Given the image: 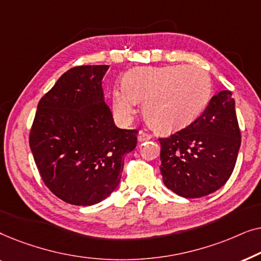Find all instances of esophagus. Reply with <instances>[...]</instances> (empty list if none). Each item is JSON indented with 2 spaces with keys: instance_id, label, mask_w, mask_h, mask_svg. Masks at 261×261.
<instances>
[{
  "instance_id": "1",
  "label": "esophagus",
  "mask_w": 261,
  "mask_h": 261,
  "mask_svg": "<svg viewBox=\"0 0 261 261\" xmlns=\"http://www.w3.org/2000/svg\"><path fill=\"white\" fill-rule=\"evenodd\" d=\"M149 139H151V135H149L148 133H146V132H142V130L139 132V134H138V140L139 141H140V142L147 141V140H149Z\"/></svg>"
}]
</instances>
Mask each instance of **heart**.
<instances>
[{
    "label": "heart",
    "mask_w": 261,
    "mask_h": 261,
    "mask_svg": "<svg viewBox=\"0 0 261 261\" xmlns=\"http://www.w3.org/2000/svg\"><path fill=\"white\" fill-rule=\"evenodd\" d=\"M212 95L209 74L198 66L170 65L142 67L124 77V87L113 90V109L117 119L127 122L144 101V115L158 130L187 126L208 105Z\"/></svg>",
    "instance_id": "1"
}]
</instances>
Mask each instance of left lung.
<instances>
[{
    "label": "left lung",
    "instance_id": "8db88e82",
    "mask_svg": "<svg viewBox=\"0 0 261 261\" xmlns=\"http://www.w3.org/2000/svg\"><path fill=\"white\" fill-rule=\"evenodd\" d=\"M159 141L160 172L167 189L185 198L219 190L233 172L241 144L231 92L214 95L194 122Z\"/></svg>",
    "mask_w": 261,
    "mask_h": 261
}]
</instances>
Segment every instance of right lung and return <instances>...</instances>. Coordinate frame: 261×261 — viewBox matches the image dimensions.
Returning a JSON list of instances; mask_svg holds the SVG:
<instances>
[{"instance_id": "add662e5", "label": "right lung", "mask_w": 261, "mask_h": 261, "mask_svg": "<svg viewBox=\"0 0 261 261\" xmlns=\"http://www.w3.org/2000/svg\"><path fill=\"white\" fill-rule=\"evenodd\" d=\"M108 65L66 71L39 101L30 146L49 190L73 205H92L117 188L124 155L137 146L135 129H121L106 105Z\"/></svg>"}]
</instances>
